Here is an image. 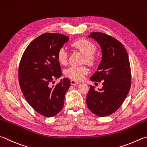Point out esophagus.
Segmentation results:
<instances>
[{"instance_id":"34e87169","label":"esophagus","mask_w":147,"mask_h":147,"mask_svg":"<svg viewBox=\"0 0 147 147\" xmlns=\"http://www.w3.org/2000/svg\"><path fill=\"white\" fill-rule=\"evenodd\" d=\"M80 84L79 82H76V81H74V80H71V84L72 85H78V84Z\"/></svg>"}]
</instances>
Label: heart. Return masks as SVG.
<instances>
[{"label": "heart", "mask_w": 147, "mask_h": 147, "mask_svg": "<svg viewBox=\"0 0 147 147\" xmlns=\"http://www.w3.org/2000/svg\"><path fill=\"white\" fill-rule=\"evenodd\" d=\"M71 46L74 49L78 50L85 56L84 62L88 65L93 66L96 63V58L94 53L96 50L95 44L90 40L86 38H81L73 42ZM68 55L63 48L58 51L57 53V59L61 65H65L67 63ZM89 70L87 67L71 66L65 69V75L67 78L76 82H80L84 78L85 75L88 74Z\"/></svg>", "instance_id": "obj_1"}]
</instances>
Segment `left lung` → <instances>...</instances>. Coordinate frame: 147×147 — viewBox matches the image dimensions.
I'll return each instance as SVG.
<instances>
[{
	"instance_id": "obj_1",
	"label": "left lung",
	"mask_w": 147,
	"mask_h": 147,
	"mask_svg": "<svg viewBox=\"0 0 147 147\" xmlns=\"http://www.w3.org/2000/svg\"><path fill=\"white\" fill-rule=\"evenodd\" d=\"M89 37L94 39L102 50V59L90 80L102 81L103 87L95 90L94 87L90 85L86 102L92 113L105 117L118 110L130 90L131 73L129 56L123 45L111 36L93 32Z\"/></svg>"
}]
</instances>
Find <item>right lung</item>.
Here are the masks:
<instances>
[{"label":"right lung","mask_w":147,"mask_h":147,"mask_svg":"<svg viewBox=\"0 0 147 147\" xmlns=\"http://www.w3.org/2000/svg\"><path fill=\"white\" fill-rule=\"evenodd\" d=\"M68 40L69 37L62 34H42L29 44L20 60L21 90L32 108L48 118L62 110L65 92L71 86L68 78L61 80L55 86L51 85L53 80L62 76L57 53Z\"/></svg>","instance_id":"add662e5"}]
</instances>
